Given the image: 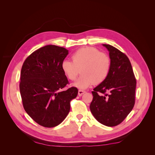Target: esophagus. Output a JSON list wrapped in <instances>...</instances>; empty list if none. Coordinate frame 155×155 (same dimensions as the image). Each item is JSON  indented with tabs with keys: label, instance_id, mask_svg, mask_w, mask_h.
Instances as JSON below:
<instances>
[{
	"label": "esophagus",
	"instance_id": "1",
	"mask_svg": "<svg viewBox=\"0 0 155 155\" xmlns=\"http://www.w3.org/2000/svg\"><path fill=\"white\" fill-rule=\"evenodd\" d=\"M84 93H85V91H83V90H79L78 91V95L79 96H82Z\"/></svg>",
	"mask_w": 155,
	"mask_h": 155
}]
</instances>
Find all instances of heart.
Returning a JSON list of instances; mask_svg holds the SVG:
<instances>
[{
	"label": "heart",
	"mask_w": 155,
	"mask_h": 155,
	"mask_svg": "<svg viewBox=\"0 0 155 155\" xmlns=\"http://www.w3.org/2000/svg\"><path fill=\"white\" fill-rule=\"evenodd\" d=\"M72 60L64 59L61 69L70 80H75L81 70V76L73 85L79 88H87L92 84L104 82L110 70L109 55L94 47H84L78 50L72 55Z\"/></svg>",
	"instance_id": "obj_1"
}]
</instances>
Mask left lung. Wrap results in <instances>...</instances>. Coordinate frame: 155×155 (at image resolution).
<instances>
[{
  "mask_svg": "<svg viewBox=\"0 0 155 155\" xmlns=\"http://www.w3.org/2000/svg\"><path fill=\"white\" fill-rule=\"evenodd\" d=\"M103 45L109 51L110 70L105 80L93 89L90 109L100 123L114 127L133 109L137 80L127 56L110 45Z\"/></svg>",
  "mask_w": 155,
  "mask_h": 155,
  "instance_id": "1",
  "label": "left lung"
}]
</instances>
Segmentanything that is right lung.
Returning a JSON list of instances; mask_svg holds the SVG:
<instances>
[{"instance_id":"add662e5","label":"right lung","mask_w":155,"mask_h":155,"mask_svg":"<svg viewBox=\"0 0 155 155\" xmlns=\"http://www.w3.org/2000/svg\"><path fill=\"white\" fill-rule=\"evenodd\" d=\"M68 50L55 45H46L31 54L25 61L21 72L20 92L25 111L36 123L54 127L65 119L70 101L78 90L70 87L61 69V63Z\"/></svg>"}]
</instances>
